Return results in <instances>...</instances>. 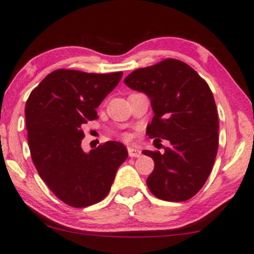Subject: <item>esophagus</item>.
I'll return each instance as SVG.
<instances>
[{
	"label": "esophagus",
	"mask_w": 254,
	"mask_h": 254,
	"mask_svg": "<svg viewBox=\"0 0 254 254\" xmlns=\"http://www.w3.org/2000/svg\"><path fill=\"white\" fill-rule=\"evenodd\" d=\"M128 154L131 158H139L140 157V151L137 149H132V147H128Z\"/></svg>",
	"instance_id": "obj_1"
}]
</instances>
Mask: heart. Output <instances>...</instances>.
<instances>
[{"label":"heart","instance_id":"heart-1","mask_svg":"<svg viewBox=\"0 0 254 254\" xmlns=\"http://www.w3.org/2000/svg\"><path fill=\"white\" fill-rule=\"evenodd\" d=\"M123 138H124V139H129V136H128V135H124Z\"/></svg>","mask_w":254,"mask_h":254}]
</instances>
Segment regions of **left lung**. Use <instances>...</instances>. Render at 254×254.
Returning a JSON list of instances; mask_svg holds the SVG:
<instances>
[{
	"label": "left lung",
	"instance_id": "left-lung-1",
	"mask_svg": "<svg viewBox=\"0 0 254 254\" xmlns=\"http://www.w3.org/2000/svg\"><path fill=\"white\" fill-rule=\"evenodd\" d=\"M124 81L151 100L154 116L146 135L169 142L163 153L143 151L154 161L146 179L151 193L170 202L193 197L205 184L218 151L219 122L209 85L176 59L135 70Z\"/></svg>",
	"mask_w": 254,
	"mask_h": 254
}]
</instances>
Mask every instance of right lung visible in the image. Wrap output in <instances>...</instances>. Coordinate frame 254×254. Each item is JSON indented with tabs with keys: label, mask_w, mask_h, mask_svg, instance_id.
<instances>
[{
	"label": "right lung",
	"mask_w": 254,
	"mask_h": 254,
	"mask_svg": "<svg viewBox=\"0 0 254 254\" xmlns=\"http://www.w3.org/2000/svg\"><path fill=\"white\" fill-rule=\"evenodd\" d=\"M122 77V71L58 69L33 89L26 102L28 145L38 175L58 198L73 208L102 201L128 157L124 144L114 140L89 153L81 149V126L99 118L95 109Z\"/></svg>",
	"instance_id": "add662e5"
}]
</instances>
